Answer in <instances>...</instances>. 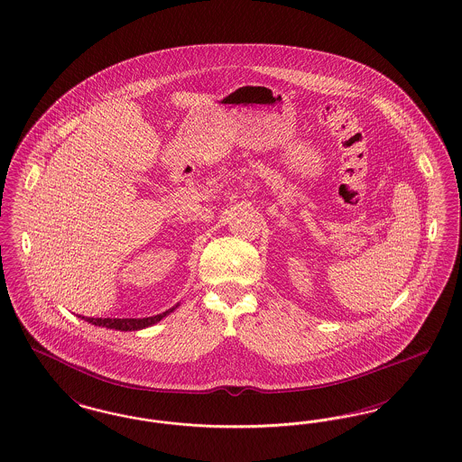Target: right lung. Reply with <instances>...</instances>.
Instances as JSON below:
<instances>
[{"instance_id":"1","label":"right lung","mask_w":462,"mask_h":462,"mask_svg":"<svg viewBox=\"0 0 462 462\" xmlns=\"http://www.w3.org/2000/svg\"><path fill=\"white\" fill-rule=\"evenodd\" d=\"M175 308L168 310L162 314L156 316H149V318H81L85 321H88L95 327L110 328V329H120V331H135V329H143V328L151 327L158 321H162L166 314L171 313Z\"/></svg>"}]
</instances>
